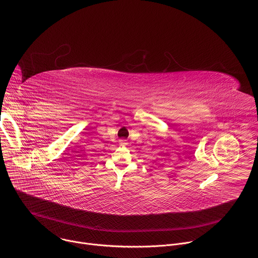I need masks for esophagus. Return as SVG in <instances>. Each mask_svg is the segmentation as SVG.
Listing matches in <instances>:
<instances>
[{
	"label": "esophagus",
	"mask_w": 258,
	"mask_h": 258,
	"mask_svg": "<svg viewBox=\"0 0 258 258\" xmlns=\"http://www.w3.org/2000/svg\"><path fill=\"white\" fill-rule=\"evenodd\" d=\"M119 144H120V145H126L127 143H126L125 140H120V141H119Z\"/></svg>",
	"instance_id": "obj_1"
}]
</instances>
